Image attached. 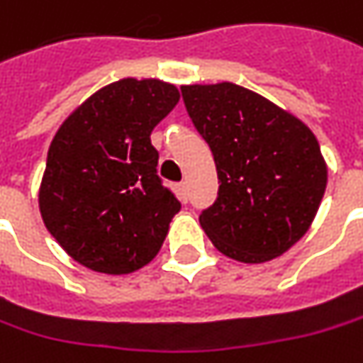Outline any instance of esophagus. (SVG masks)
Returning <instances> with one entry per match:
<instances>
[{
	"mask_svg": "<svg viewBox=\"0 0 363 363\" xmlns=\"http://www.w3.org/2000/svg\"><path fill=\"white\" fill-rule=\"evenodd\" d=\"M175 191H177L179 200L186 204V202H188V184H186V182H179V184L175 186Z\"/></svg>",
	"mask_w": 363,
	"mask_h": 363,
	"instance_id": "34e87169",
	"label": "esophagus"
}]
</instances>
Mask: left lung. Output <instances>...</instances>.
<instances>
[{
	"mask_svg": "<svg viewBox=\"0 0 363 363\" xmlns=\"http://www.w3.org/2000/svg\"><path fill=\"white\" fill-rule=\"evenodd\" d=\"M196 130L208 143L218 196L200 225L243 263L280 257L308 230L327 188V165L306 124L235 83L184 85Z\"/></svg>",
	"mask_w": 363,
	"mask_h": 363,
	"instance_id": "obj_1",
	"label": "left lung"
}]
</instances>
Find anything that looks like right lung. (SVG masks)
<instances>
[{
	"mask_svg": "<svg viewBox=\"0 0 363 363\" xmlns=\"http://www.w3.org/2000/svg\"><path fill=\"white\" fill-rule=\"evenodd\" d=\"M177 101L172 83L126 77L87 98L57 130L38 204L75 262L122 276L159 253L182 204L157 175L151 133Z\"/></svg>",
	"mask_w": 363,
	"mask_h": 363,
	"instance_id": "obj_1",
	"label": "right lung"
}]
</instances>
